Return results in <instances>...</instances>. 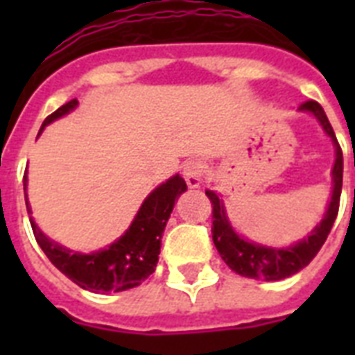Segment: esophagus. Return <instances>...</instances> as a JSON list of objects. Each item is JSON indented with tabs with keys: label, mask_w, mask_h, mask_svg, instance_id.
<instances>
[{
	"label": "esophagus",
	"mask_w": 355,
	"mask_h": 355,
	"mask_svg": "<svg viewBox=\"0 0 355 355\" xmlns=\"http://www.w3.org/2000/svg\"><path fill=\"white\" fill-rule=\"evenodd\" d=\"M182 175L186 184H188V188H199L200 184H202V177H205V164L199 160L186 162L182 167Z\"/></svg>",
	"instance_id": "1"
}]
</instances>
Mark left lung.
Segmentation results:
<instances>
[{
	"label": "left lung",
	"mask_w": 355,
	"mask_h": 355,
	"mask_svg": "<svg viewBox=\"0 0 355 355\" xmlns=\"http://www.w3.org/2000/svg\"><path fill=\"white\" fill-rule=\"evenodd\" d=\"M298 110L311 114L319 121L326 136H330L331 144L336 147V162H334V169H331L330 202H328V208L324 211V217L308 236L300 241L293 243L289 247H267L261 243L250 241L232 227L221 195L211 191V189H206V195L214 206V211H211L214 214L211 216V219H214V225H211L214 245H216L217 252L221 254L223 261L234 272L245 276V278L278 282L297 275L298 270H302L317 256L320 247L324 245L326 237L334 227L337 211H339V199H341L343 188V150L337 144L336 132L326 118L324 110L317 101H306L304 105H300Z\"/></svg>",
	"instance_id": "8db88e82"
}]
</instances>
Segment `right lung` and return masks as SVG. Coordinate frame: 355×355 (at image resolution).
I'll return each mask as SVG.
<instances>
[{"mask_svg":"<svg viewBox=\"0 0 355 355\" xmlns=\"http://www.w3.org/2000/svg\"><path fill=\"white\" fill-rule=\"evenodd\" d=\"M77 105L79 101L71 99L58 110H55L51 116H47L42 123L40 132L49 123L68 116L71 110L77 108ZM186 189L188 186L180 175H173L171 178H167L166 182H162L145 197L138 214L134 216L130 227L125 230L123 236L110 243L107 248L90 254L69 250L51 237H47L38 228L33 217H29L31 227L35 232L36 243L40 245L49 261L77 286L94 293L127 291L139 286L155 272L162 247V234L167 225V219L171 217L175 200ZM24 191L27 214L31 216L33 210L27 199V171L24 177Z\"/></svg>","mask_w":355,"mask_h":355,"instance_id":"obj_1","label":"right lung"}]
</instances>
